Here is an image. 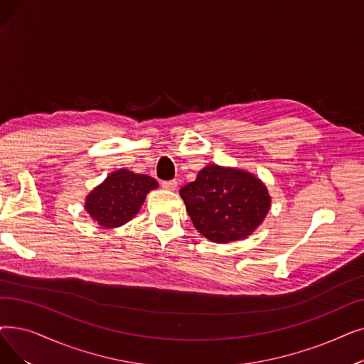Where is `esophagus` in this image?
I'll list each match as a JSON object with an SVG mask.
<instances>
[{"mask_svg": "<svg viewBox=\"0 0 364 364\" xmlns=\"http://www.w3.org/2000/svg\"><path fill=\"white\" fill-rule=\"evenodd\" d=\"M178 186V183L176 180H168V181H162V187L165 191H176Z\"/></svg>", "mask_w": 364, "mask_h": 364, "instance_id": "obj_1", "label": "esophagus"}]
</instances>
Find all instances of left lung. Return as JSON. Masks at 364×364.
Here are the masks:
<instances>
[{
  "label": "left lung",
  "instance_id": "8db88e82",
  "mask_svg": "<svg viewBox=\"0 0 364 364\" xmlns=\"http://www.w3.org/2000/svg\"><path fill=\"white\" fill-rule=\"evenodd\" d=\"M193 226L213 242L247 238L264 220L271 208L266 186L252 173L208 165L195 181L181 187Z\"/></svg>",
  "mask_w": 364,
  "mask_h": 364
}]
</instances>
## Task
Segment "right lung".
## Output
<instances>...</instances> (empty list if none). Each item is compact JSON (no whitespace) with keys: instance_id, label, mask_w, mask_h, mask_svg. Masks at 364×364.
<instances>
[{"instance_id":"add662e5","label":"right lung","mask_w":364,"mask_h":364,"mask_svg":"<svg viewBox=\"0 0 364 364\" xmlns=\"http://www.w3.org/2000/svg\"><path fill=\"white\" fill-rule=\"evenodd\" d=\"M157 181L146 173L117 169L87 195L85 208L102 228H119L132 220Z\"/></svg>"}]
</instances>
